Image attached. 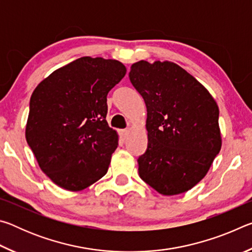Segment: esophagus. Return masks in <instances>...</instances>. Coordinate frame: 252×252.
Here are the masks:
<instances>
[{"mask_svg": "<svg viewBox=\"0 0 252 252\" xmlns=\"http://www.w3.org/2000/svg\"><path fill=\"white\" fill-rule=\"evenodd\" d=\"M129 130L127 129H125V130H120V132H119V133H120V136L121 138L123 139V140H126V136L129 135Z\"/></svg>", "mask_w": 252, "mask_h": 252, "instance_id": "obj_1", "label": "esophagus"}]
</instances>
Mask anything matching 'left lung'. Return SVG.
<instances>
[{
    "label": "left lung",
    "instance_id": "8db88e82",
    "mask_svg": "<svg viewBox=\"0 0 252 252\" xmlns=\"http://www.w3.org/2000/svg\"><path fill=\"white\" fill-rule=\"evenodd\" d=\"M130 81L147 105L148 148L139 176L163 195L190 190L221 149L219 109L203 85L176 63L139 61Z\"/></svg>",
    "mask_w": 252,
    "mask_h": 252
}]
</instances>
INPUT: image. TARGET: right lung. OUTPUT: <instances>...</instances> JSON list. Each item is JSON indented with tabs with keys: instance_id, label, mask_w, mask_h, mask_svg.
<instances>
[{
	"instance_id": "add662e5",
	"label": "right lung",
	"mask_w": 252,
	"mask_h": 252,
	"mask_svg": "<svg viewBox=\"0 0 252 252\" xmlns=\"http://www.w3.org/2000/svg\"><path fill=\"white\" fill-rule=\"evenodd\" d=\"M126 73L117 60L83 57L33 91L25 138L55 185L83 190L108 172L118 134L105 120L106 95Z\"/></svg>"
}]
</instances>
